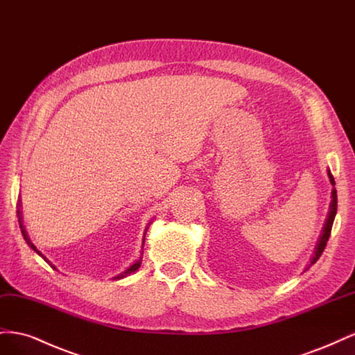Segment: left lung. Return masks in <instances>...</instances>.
I'll return each instance as SVG.
<instances>
[{"mask_svg": "<svg viewBox=\"0 0 355 355\" xmlns=\"http://www.w3.org/2000/svg\"><path fill=\"white\" fill-rule=\"evenodd\" d=\"M327 175H329V179H330V184L335 187V179H333L330 170H327ZM336 210H338V196H336V189L333 188L331 191V202H330V211H329V216L326 219V223H324V228H323V234H321V237L318 240V244L315 247V253L313 256V259H311V265H314L318 257L321 256V253H323V250L326 249V244L329 241V237H330V232H331V227H333V220H335V216H336ZM308 266V268H309ZM306 268V270H308Z\"/></svg>", "mask_w": 355, "mask_h": 355, "instance_id": "obj_1", "label": "left lung"}]
</instances>
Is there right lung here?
<instances>
[{"label":"right lung","mask_w":355,"mask_h":355,"mask_svg":"<svg viewBox=\"0 0 355 355\" xmlns=\"http://www.w3.org/2000/svg\"><path fill=\"white\" fill-rule=\"evenodd\" d=\"M19 207H20V204H19ZM17 218H19V225H20V230H22V235H24V239H25V241L28 243V245H31V249L32 250H34V252H37L41 257H42V259H44L46 262H49L47 261V257L44 256V254H42L38 249H37V247L34 245V243H32L31 240H29V237H28V234H26V230L24 228V225H22V211H20V209H17ZM148 230V228H146ZM146 234V232H145ZM144 244H145V235H144ZM144 244H142V249H144ZM142 254H144V252L141 253V257H139V259L133 263V265H130V266H128L127 268V270L125 271H123L120 275H116V277H114V280H120V278H124V277H127V275H130L132 272H135L136 270H139V266H141V263H142ZM50 263V262H49ZM50 266H53V268H55V265H51L50 263Z\"/></svg>","instance_id":"add662e5"}]
</instances>
